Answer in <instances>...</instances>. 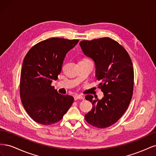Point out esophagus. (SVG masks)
I'll return each instance as SVG.
<instances>
[{
    "instance_id": "esophagus-1",
    "label": "esophagus",
    "mask_w": 156,
    "mask_h": 156,
    "mask_svg": "<svg viewBox=\"0 0 156 156\" xmlns=\"http://www.w3.org/2000/svg\"><path fill=\"white\" fill-rule=\"evenodd\" d=\"M74 100H84V98L81 96V95H75L74 96Z\"/></svg>"
}]
</instances>
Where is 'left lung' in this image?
<instances>
[{
    "mask_svg": "<svg viewBox=\"0 0 156 156\" xmlns=\"http://www.w3.org/2000/svg\"><path fill=\"white\" fill-rule=\"evenodd\" d=\"M79 44L95 63L96 80L104 95L101 100L85 96L92 108L84 119L94 127L105 128L116 123L129 105L133 91V64L126 49L110 37L83 40Z\"/></svg>",
    "mask_w": 156,
    "mask_h": 156,
    "instance_id": "8db88e82",
    "label": "left lung"
}]
</instances>
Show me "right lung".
Segmentation results:
<instances>
[{"instance_id": "add662e5", "label": "right lung", "mask_w": 156, "mask_h": 156, "mask_svg": "<svg viewBox=\"0 0 156 156\" xmlns=\"http://www.w3.org/2000/svg\"><path fill=\"white\" fill-rule=\"evenodd\" d=\"M78 42L52 37L33 46L23 60L21 100L28 115L37 123L55 124L72 106L73 98L59 94L51 83L58 79L66 55Z\"/></svg>"}]
</instances>
